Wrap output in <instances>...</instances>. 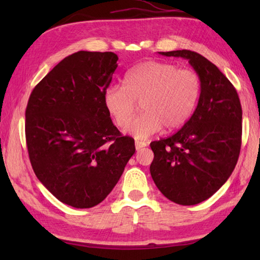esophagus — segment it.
Instances as JSON below:
<instances>
[{"mask_svg": "<svg viewBox=\"0 0 260 260\" xmlns=\"http://www.w3.org/2000/svg\"><path fill=\"white\" fill-rule=\"evenodd\" d=\"M148 143L144 142V141H135V148L136 150H140V149H142L144 147H147Z\"/></svg>", "mask_w": 260, "mask_h": 260, "instance_id": "obj_1", "label": "esophagus"}]
</instances>
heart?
<instances>
[{"instance_id":"obj_1","label":"heart","mask_w":260,"mask_h":260,"mask_svg":"<svg viewBox=\"0 0 260 260\" xmlns=\"http://www.w3.org/2000/svg\"><path fill=\"white\" fill-rule=\"evenodd\" d=\"M124 83L104 91V105L116 124L125 128L133 117L136 101H143L144 113L127 127L136 139L179 128L187 122L199 103L202 82L191 69H179L166 61L148 60L126 73Z\"/></svg>"}]
</instances>
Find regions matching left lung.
<instances>
[{
  "label": "left lung",
  "mask_w": 260,
  "mask_h": 260,
  "mask_svg": "<svg viewBox=\"0 0 260 260\" xmlns=\"http://www.w3.org/2000/svg\"><path fill=\"white\" fill-rule=\"evenodd\" d=\"M188 59L199 73V104L181 129L153 141L150 173L166 199L195 205L210 199L235 169L242 143V108L237 91L220 70L190 50L159 52Z\"/></svg>",
  "instance_id": "left-lung-1"
}]
</instances>
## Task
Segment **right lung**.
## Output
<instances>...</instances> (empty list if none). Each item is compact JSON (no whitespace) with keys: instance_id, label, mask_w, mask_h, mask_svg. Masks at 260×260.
Segmentation results:
<instances>
[{"instance_id":"1","label":"right lung","mask_w":260,"mask_h":260,"mask_svg":"<svg viewBox=\"0 0 260 260\" xmlns=\"http://www.w3.org/2000/svg\"><path fill=\"white\" fill-rule=\"evenodd\" d=\"M111 51H78L59 61L34 87L25 112L33 171L61 203L77 209L100 204L134 155L104 105L118 67Z\"/></svg>"}]
</instances>
